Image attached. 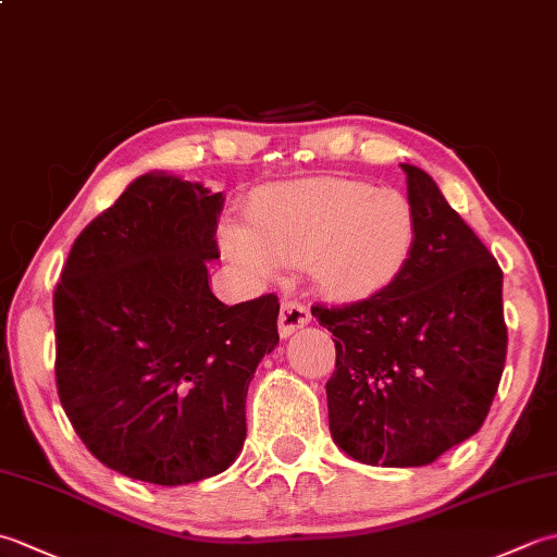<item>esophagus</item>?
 Listing matches in <instances>:
<instances>
[{"label": "esophagus", "instance_id": "1", "mask_svg": "<svg viewBox=\"0 0 557 557\" xmlns=\"http://www.w3.org/2000/svg\"><path fill=\"white\" fill-rule=\"evenodd\" d=\"M309 323H311V311L306 309L304 304L292 301V299L282 301V306H280V321H277L282 337L294 335L299 327L309 325Z\"/></svg>", "mask_w": 557, "mask_h": 557}]
</instances>
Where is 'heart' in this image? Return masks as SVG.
Listing matches in <instances>:
<instances>
[{"label":"heart","mask_w":557,"mask_h":557,"mask_svg":"<svg viewBox=\"0 0 557 557\" xmlns=\"http://www.w3.org/2000/svg\"><path fill=\"white\" fill-rule=\"evenodd\" d=\"M417 218L409 200L371 184L313 176L258 188L248 232H224L227 253L260 275L299 263L325 292L359 299L383 289L409 263Z\"/></svg>","instance_id":"heart-1"}]
</instances>
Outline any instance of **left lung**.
Wrapping results in <instances>:
<instances>
[{
	"label": "left lung",
	"instance_id": "obj_1",
	"mask_svg": "<svg viewBox=\"0 0 557 557\" xmlns=\"http://www.w3.org/2000/svg\"><path fill=\"white\" fill-rule=\"evenodd\" d=\"M417 246L371 299L313 306L335 335V445L371 467H423L486 421L505 369L503 270L431 174L401 162Z\"/></svg>",
	"mask_w": 557,
	"mask_h": 557
}]
</instances>
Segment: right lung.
I'll list each match as a JSON object with an SVG mask.
<instances>
[{"mask_svg":"<svg viewBox=\"0 0 557 557\" xmlns=\"http://www.w3.org/2000/svg\"><path fill=\"white\" fill-rule=\"evenodd\" d=\"M222 208L203 182L140 174L78 234L54 289L59 399L83 445L128 479L196 483L244 447L280 301L212 294Z\"/></svg>","mask_w":557,"mask_h":557,"instance_id":"1","label":"right lung"}]
</instances>
